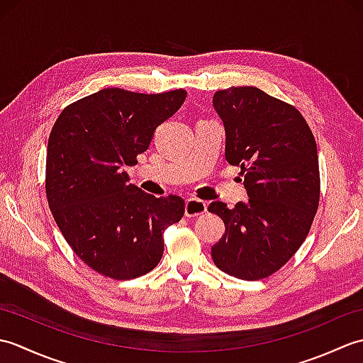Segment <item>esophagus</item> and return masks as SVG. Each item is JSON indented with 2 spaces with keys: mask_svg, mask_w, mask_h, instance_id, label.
Listing matches in <instances>:
<instances>
[{
  "mask_svg": "<svg viewBox=\"0 0 363 363\" xmlns=\"http://www.w3.org/2000/svg\"><path fill=\"white\" fill-rule=\"evenodd\" d=\"M207 211V204L198 198H189L186 201V217H198Z\"/></svg>",
  "mask_w": 363,
  "mask_h": 363,
  "instance_id": "1",
  "label": "esophagus"
}]
</instances>
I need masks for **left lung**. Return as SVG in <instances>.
Segmentation results:
<instances>
[{
	"instance_id": "8db88e82",
	"label": "left lung",
	"mask_w": 363,
	"mask_h": 363,
	"mask_svg": "<svg viewBox=\"0 0 363 363\" xmlns=\"http://www.w3.org/2000/svg\"><path fill=\"white\" fill-rule=\"evenodd\" d=\"M213 107L225 125L226 160L240 167L250 196L234 209L211 203L226 226L212 246L213 264L238 279H265L309 234L320 203L317 143L296 107L257 87L218 90Z\"/></svg>"
}]
</instances>
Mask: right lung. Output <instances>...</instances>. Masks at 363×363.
<instances>
[{"instance_id": "obj_1", "label": "right lung", "mask_w": 363, "mask_h": 363, "mask_svg": "<svg viewBox=\"0 0 363 363\" xmlns=\"http://www.w3.org/2000/svg\"><path fill=\"white\" fill-rule=\"evenodd\" d=\"M186 96L182 89H103L67 106L54 123L46 198L67 243L99 274L125 281L150 273L164 254V230L182 218L181 196L145 194L128 184L123 167L137 164Z\"/></svg>"}]
</instances>
